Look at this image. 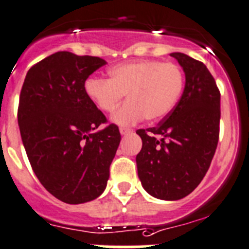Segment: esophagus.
<instances>
[{"mask_svg": "<svg viewBox=\"0 0 249 249\" xmlns=\"http://www.w3.org/2000/svg\"><path fill=\"white\" fill-rule=\"evenodd\" d=\"M120 133L122 134V136H126V134L132 133V129H129V128H124V127H122V128H120Z\"/></svg>", "mask_w": 249, "mask_h": 249, "instance_id": "1", "label": "esophagus"}]
</instances>
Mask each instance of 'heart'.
I'll list each match as a JSON object with an SVG mask.
<instances>
[{
	"label": "heart",
	"instance_id": "1",
	"mask_svg": "<svg viewBox=\"0 0 249 249\" xmlns=\"http://www.w3.org/2000/svg\"><path fill=\"white\" fill-rule=\"evenodd\" d=\"M108 79L88 78L84 93L103 112H112L124 94L128 100L113 112L118 126H131L144 117L156 121L174 108L183 90V73L172 62L132 61L113 66Z\"/></svg>",
	"mask_w": 249,
	"mask_h": 249
}]
</instances>
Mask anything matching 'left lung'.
<instances>
[{"label":"left lung","mask_w":249,"mask_h":249,"mask_svg":"<svg viewBox=\"0 0 249 249\" xmlns=\"http://www.w3.org/2000/svg\"><path fill=\"white\" fill-rule=\"evenodd\" d=\"M186 75L181 99L156 127L138 129L143 142L136 158L138 176L150 196L178 200L197 188L219 142L220 91L207 66L172 52Z\"/></svg>","instance_id":"left-lung-1"}]
</instances>
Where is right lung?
<instances>
[{"label": "right lung", "mask_w": 249, "mask_h": 249, "mask_svg": "<svg viewBox=\"0 0 249 249\" xmlns=\"http://www.w3.org/2000/svg\"><path fill=\"white\" fill-rule=\"evenodd\" d=\"M106 65L94 56L60 51L28 71L18 124L32 169L47 192L67 204L95 199L105 191L121 142L113 123L84 93L91 73Z\"/></svg>", "instance_id": "1"}]
</instances>
